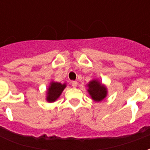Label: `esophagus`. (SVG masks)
I'll list each match as a JSON object with an SVG mask.
<instances>
[{
	"mask_svg": "<svg viewBox=\"0 0 150 150\" xmlns=\"http://www.w3.org/2000/svg\"><path fill=\"white\" fill-rule=\"evenodd\" d=\"M71 85L73 88H76V87H77V85H78V83H77L76 81H73L71 82Z\"/></svg>",
	"mask_w": 150,
	"mask_h": 150,
	"instance_id": "1",
	"label": "esophagus"
}]
</instances>
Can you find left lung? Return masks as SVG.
Returning a JSON list of instances; mask_svg holds the SVG:
<instances>
[{"label": "left lung", "instance_id": "1", "mask_svg": "<svg viewBox=\"0 0 150 150\" xmlns=\"http://www.w3.org/2000/svg\"><path fill=\"white\" fill-rule=\"evenodd\" d=\"M86 86L88 94L95 102H100L107 97V87L97 79H93Z\"/></svg>", "mask_w": 150, "mask_h": 150}]
</instances>
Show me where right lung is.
<instances>
[{
    "mask_svg": "<svg viewBox=\"0 0 150 150\" xmlns=\"http://www.w3.org/2000/svg\"><path fill=\"white\" fill-rule=\"evenodd\" d=\"M66 87H67V84L65 83H61L55 81L50 82L49 87L46 89V100L49 103L55 102L60 97V96Z\"/></svg>",
    "mask_w": 150,
    "mask_h": 150,
    "instance_id": "right-lung-1",
    "label": "right lung"
}]
</instances>
